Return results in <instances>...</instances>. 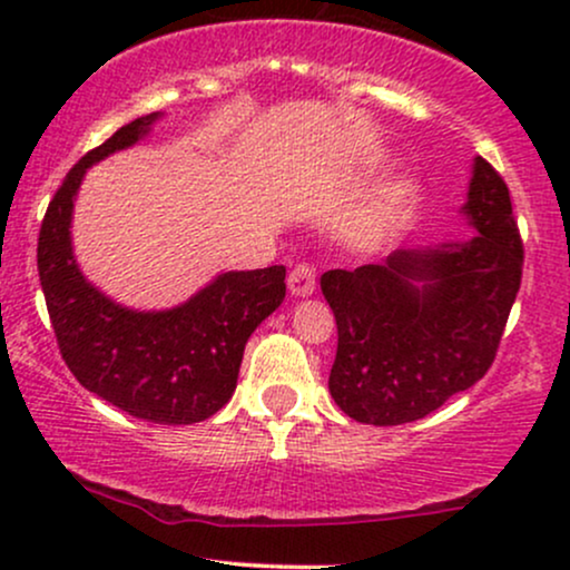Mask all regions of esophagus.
Listing matches in <instances>:
<instances>
[{"instance_id":"obj_1","label":"esophagus","mask_w":570,"mask_h":570,"mask_svg":"<svg viewBox=\"0 0 570 570\" xmlns=\"http://www.w3.org/2000/svg\"><path fill=\"white\" fill-rule=\"evenodd\" d=\"M286 286H289L292 297H311L316 292V271L311 265H297L286 278Z\"/></svg>"}]
</instances>
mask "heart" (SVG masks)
Listing matches in <instances>:
<instances>
[{
    "label": "heart",
    "instance_id": "1",
    "mask_svg": "<svg viewBox=\"0 0 570 570\" xmlns=\"http://www.w3.org/2000/svg\"><path fill=\"white\" fill-rule=\"evenodd\" d=\"M381 163H383V155H364V158L358 160V168H362V171H375ZM415 189H417L415 181L407 179V176H404V179H399L396 185L389 187V193L383 195L381 206H377V212H375L377 233L383 235L394 227V222L399 219V214L404 212V206L412 200Z\"/></svg>",
    "mask_w": 570,
    "mask_h": 570
}]
</instances>
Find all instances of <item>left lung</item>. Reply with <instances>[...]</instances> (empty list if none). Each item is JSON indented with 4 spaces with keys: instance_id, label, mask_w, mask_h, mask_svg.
Listing matches in <instances>:
<instances>
[{
    "instance_id": "8db88e82",
    "label": "left lung",
    "mask_w": 570,
    "mask_h": 570,
    "mask_svg": "<svg viewBox=\"0 0 570 570\" xmlns=\"http://www.w3.org/2000/svg\"><path fill=\"white\" fill-rule=\"evenodd\" d=\"M461 214L474 230L463 238L322 276L337 322L330 394L353 421H417L493 364L520 292L522 244L509 189L488 160L474 158Z\"/></svg>"
}]
</instances>
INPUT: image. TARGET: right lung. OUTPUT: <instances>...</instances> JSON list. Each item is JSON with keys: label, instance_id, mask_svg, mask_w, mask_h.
<instances>
[{"label": "right lung", "instance_id": "right-lung-1", "mask_svg": "<svg viewBox=\"0 0 570 570\" xmlns=\"http://www.w3.org/2000/svg\"><path fill=\"white\" fill-rule=\"evenodd\" d=\"M160 117H136L71 168L42 219L37 267L58 348L77 381L141 421L189 426L230 402L246 340L284 303L286 267L219 273L163 311L115 303L85 278L71 246L85 174L139 144Z\"/></svg>", "mask_w": 570, "mask_h": 570}]
</instances>
